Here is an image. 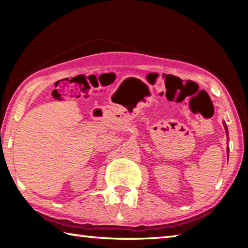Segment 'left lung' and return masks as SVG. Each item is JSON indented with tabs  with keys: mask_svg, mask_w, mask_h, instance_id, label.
<instances>
[{
	"mask_svg": "<svg viewBox=\"0 0 248 248\" xmlns=\"http://www.w3.org/2000/svg\"><path fill=\"white\" fill-rule=\"evenodd\" d=\"M223 124H224V129L226 132V138H228V141H229V131H228V127H226V124H225V121H223ZM229 151H230V149L228 146V148H226V154H228V157H229Z\"/></svg>",
	"mask_w": 248,
	"mask_h": 248,
	"instance_id": "obj_1",
	"label": "left lung"
}]
</instances>
